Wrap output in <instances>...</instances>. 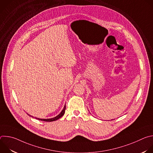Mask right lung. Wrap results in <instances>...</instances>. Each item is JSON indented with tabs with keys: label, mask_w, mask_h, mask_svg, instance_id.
Returning a JSON list of instances; mask_svg holds the SVG:
<instances>
[{
	"label": "right lung",
	"mask_w": 153,
	"mask_h": 153,
	"mask_svg": "<svg viewBox=\"0 0 153 153\" xmlns=\"http://www.w3.org/2000/svg\"><path fill=\"white\" fill-rule=\"evenodd\" d=\"M65 109H66V106H65V105L64 108H63V109L62 110V111L60 112V113L59 115H57V116L56 117H55L51 118V119H39V118H36V119H38V120H40L45 121V122H53V121L57 120V119H60L61 117H62V116L64 115L65 112ZM28 115H29L30 116H30V114H28Z\"/></svg>",
	"instance_id": "1"
}]
</instances>
